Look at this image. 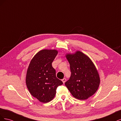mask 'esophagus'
Returning a JSON list of instances; mask_svg holds the SVG:
<instances>
[{
  "instance_id": "obj_1",
  "label": "esophagus",
  "mask_w": 121,
  "mask_h": 121,
  "mask_svg": "<svg viewBox=\"0 0 121 121\" xmlns=\"http://www.w3.org/2000/svg\"><path fill=\"white\" fill-rule=\"evenodd\" d=\"M62 81H63V83L64 84L65 82V81H66V79H65V78H64L63 79H62Z\"/></svg>"
}]
</instances>
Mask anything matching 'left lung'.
Returning a JSON list of instances; mask_svg holds the SVG:
<instances>
[{"mask_svg": "<svg viewBox=\"0 0 121 121\" xmlns=\"http://www.w3.org/2000/svg\"><path fill=\"white\" fill-rule=\"evenodd\" d=\"M70 65L71 75L65 83L72 95L79 100H85L96 92L100 77L94 64L87 55L80 51L65 54Z\"/></svg>", "mask_w": 121, "mask_h": 121, "instance_id": "8db88e82", "label": "left lung"}]
</instances>
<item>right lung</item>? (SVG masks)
<instances>
[{
	"mask_svg": "<svg viewBox=\"0 0 121 121\" xmlns=\"http://www.w3.org/2000/svg\"><path fill=\"white\" fill-rule=\"evenodd\" d=\"M58 53L56 49H42L31 60L27 69L26 83L32 95L41 102L52 100L56 88L63 84L56 77L52 63Z\"/></svg>",
	"mask_w": 121,
	"mask_h": 121,
	"instance_id": "obj_1",
	"label": "right lung"
}]
</instances>
